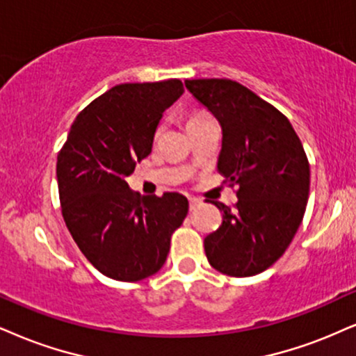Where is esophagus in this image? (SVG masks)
Returning a JSON list of instances; mask_svg holds the SVG:
<instances>
[{
  "mask_svg": "<svg viewBox=\"0 0 356 356\" xmlns=\"http://www.w3.org/2000/svg\"><path fill=\"white\" fill-rule=\"evenodd\" d=\"M188 200H190V208H191V209H195L196 206L200 204V200H198V198H188Z\"/></svg>",
  "mask_w": 356,
  "mask_h": 356,
  "instance_id": "34e87169",
  "label": "esophagus"
}]
</instances>
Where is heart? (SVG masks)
I'll return each mask as SVG.
<instances>
[{
    "mask_svg": "<svg viewBox=\"0 0 356 356\" xmlns=\"http://www.w3.org/2000/svg\"><path fill=\"white\" fill-rule=\"evenodd\" d=\"M209 115H206L203 112H196L193 113V115L188 118V124H193V122H198V120H203V118H208Z\"/></svg>",
    "mask_w": 356,
    "mask_h": 356,
    "instance_id": "heart-1",
    "label": "heart"
}]
</instances>
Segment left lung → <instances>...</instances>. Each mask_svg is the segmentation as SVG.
<instances>
[{"instance_id": "obj_1", "label": "left lung", "mask_w": 356, "mask_h": 356, "mask_svg": "<svg viewBox=\"0 0 356 356\" xmlns=\"http://www.w3.org/2000/svg\"><path fill=\"white\" fill-rule=\"evenodd\" d=\"M186 89L222 130L218 170L238 186V203L204 238L209 264L221 274L249 277L285 252L304 219L310 166L289 118L229 79H193Z\"/></svg>"}]
</instances>
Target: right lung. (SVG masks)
I'll return each mask as SVG.
<instances>
[{"instance_id": "obj_1", "label": "right lung", "mask_w": 356, "mask_h": 356, "mask_svg": "<svg viewBox=\"0 0 356 356\" xmlns=\"http://www.w3.org/2000/svg\"><path fill=\"white\" fill-rule=\"evenodd\" d=\"M183 92L178 79L112 87L79 113L57 155L65 226L87 261L111 279L137 282L160 270L188 214L179 193L140 196L127 183Z\"/></svg>"}]
</instances>
